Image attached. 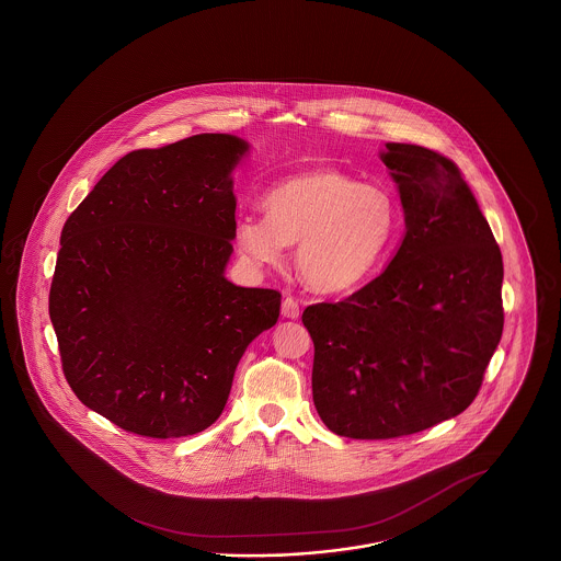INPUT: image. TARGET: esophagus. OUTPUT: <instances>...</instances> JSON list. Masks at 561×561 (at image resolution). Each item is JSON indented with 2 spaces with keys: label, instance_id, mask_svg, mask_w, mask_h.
Here are the masks:
<instances>
[{
  "label": "esophagus",
  "instance_id": "34e87169",
  "mask_svg": "<svg viewBox=\"0 0 561 561\" xmlns=\"http://www.w3.org/2000/svg\"><path fill=\"white\" fill-rule=\"evenodd\" d=\"M282 314H284L286 319H298V317H300V305H298V300L291 298V296H286L284 302H282Z\"/></svg>",
  "mask_w": 561,
  "mask_h": 561
}]
</instances>
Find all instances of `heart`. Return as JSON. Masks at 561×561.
Returning a JSON list of instances; mask_svg holds the SVG:
<instances>
[{"instance_id": "heart-1", "label": "heart", "mask_w": 561, "mask_h": 561, "mask_svg": "<svg viewBox=\"0 0 561 561\" xmlns=\"http://www.w3.org/2000/svg\"><path fill=\"white\" fill-rule=\"evenodd\" d=\"M263 211L237 221L240 253L277 265L298 242L296 263L308 286L337 294L362 286L380 267L399 226L387 188L362 185L335 169L308 170L273 185Z\"/></svg>"}]
</instances>
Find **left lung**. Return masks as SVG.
Instances as JSON below:
<instances>
[{"mask_svg":"<svg viewBox=\"0 0 561 561\" xmlns=\"http://www.w3.org/2000/svg\"><path fill=\"white\" fill-rule=\"evenodd\" d=\"M405 238L389 267L341 302L306 306L312 401L337 436L389 440L462 413L504 329L502 253L459 167L415 144L380 153Z\"/></svg>","mask_w":561,"mask_h":561,"instance_id":"1","label":"left lung"}]
</instances>
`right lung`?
<instances>
[{"label":"right lung","mask_w":561,"mask_h":561,"mask_svg":"<svg viewBox=\"0 0 561 561\" xmlns=\"http://www.w3.org/2000/svg\"><path fill=\"white\" fill-rule=\"evenodd\" d=\"M247 150L237 136L199 134L129 152L61 230L49 314L64 374L125 432H204L249 343L277 323V289L224 277L237 237L232 170Z\"/></svg>","instance_id":"right-lung-1"}]
</instances>
